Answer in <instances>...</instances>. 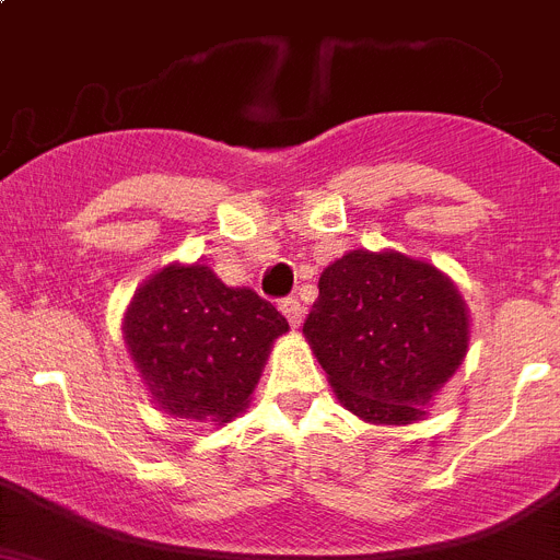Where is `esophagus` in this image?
<instances>
[{
  "label": "esophagus",
  "instance_id": "obj_1",
  "mask_svg": "<svg viewBox=\"0 0 560 560\" xmlns=\"http://www.w3.org/2000/svg\"><path fill=\"white\" fill-rule=\"evenodd\" d=\"M279 310L284 313V318H288L293 330H299V327H302L304 307H302V302H299V299H284V302L279 304Z\"/></svg>",
  "mask_w": 560,
  "mask_h": 560
}]
</instances>
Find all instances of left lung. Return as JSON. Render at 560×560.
<instances>
[{"mask_svg":"<svg viewBox=\"0 0 560 560\" xmlns=\"http://www.w3.org/2000/svg\"><path fill=\"white\" fill-rule=\"evenodd\" d=\"M304 338L345 410L412 424L462 368L469 310L447 272L398 250H350L324 267Z\"/></svg>","mask_w":560,"mask_h":560,"instance_id":"left-lung-1","label":"left lung"}]
</instances>
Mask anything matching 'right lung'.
<instances>
[{"mask_svg":"<svg viewBox=\"0 0 560 560\" xmlns=\"http://www.w3.org/2000/svg\"><path fill=\"white\" fill-rule=\"evenodd\" d=\"M288 318L250 288H228L208 265L162 267L136 290L121 336L159 410L228 424L253 389Z\"/></svg>","mask_w":560,"mask_h":560,"instance_id":"right-lung-1","label":"right lung"}]
</instances>
